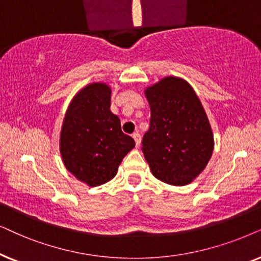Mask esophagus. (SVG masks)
Masks as SVG:
<instances>
[{"label":"esophagus","mask_w":261,"mask_h":261,"mask_svg":"<svg viewBox=\"0 0 261 261\" xmlns=\"http://www.w3.org/2000/svg\"><path fill=\"white\" fill-rule=\"evenodd\" d=\"M133 137H134V140H135V143H136V145L138 147V145H140V143H141V135L138 134V133H135L133 135Z\"/></svg>","instance_id":"esophagus-1"}]
</instances>
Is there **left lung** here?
I'll return each instance as SVG.
<instances>
[{"label": "left lung", "mask_w": 261, "mask_h": 261, "mask_svg": "<svg viewBox=\"0 0 261 261\" xmlns=\"http://www.w3.org/2000/svg\"><path fill=\"white\" fill-rule=\"evenodd\" d=\"M150 125L142 151L155 178L184 186L203 172L213 155L214 136L203 106L182 79L166 77L145 90Z\"/></svg>", "instance_id": "1"}]
</instances>
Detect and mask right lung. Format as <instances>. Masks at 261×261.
Returning <instances> with one entry per match:
<instances>
[{"label":"right lung","instance_id":"obj_1","mask_svg":"<svg viewBox=\"0 0 261 261\" xmlns=\"http://www.w3.org/2000/svg\"><path fill=\"white\" fill-rule=\"evenodd\" d=\"M110 106V87L105 83L88 85L72 99L61 131L64 166L93 187L110 181L121 160L135 147L134 138L121 131L120 119Z\"/></svg>","mask_w":261,"mask_h":261}]
</instances>
